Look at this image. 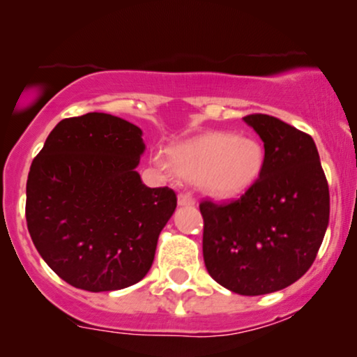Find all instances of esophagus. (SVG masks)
Masks as SVG:
<instances>
[{
  "label": "esophagus",
  "mask_w": 357,
  "mask_h": 357,
  "mask_svg": "<svg viewBox=\"0 0 357 357\" xmlns=\"http://www.w3.org/2000/svg\"><path fill=\"white\" fill-rule=\"evenodd\" d=\"M195 203H197V202H195V198L192 197V195H188V193H180L178 195V204H180V206H193Z\"/></svg>",
  "instance_id": "esophagus-1"
}]
</instances>
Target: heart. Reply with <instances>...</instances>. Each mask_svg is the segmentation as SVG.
<instances>
[{
  "mask_svg": "<svg viewBox=\"0 0 357 357\" xmlns=\"http://www.w3.org/2000/svg\"><path fill=\"white\" fill-rule=\"evenodd\" d=\"M266 153L257 138L209 131L169 151V164L180 178L197 182L204 193L232 198L247 192L265 169ZM159 167H167L155 159Z\"/></svg>",
  "mask_w": 357,
  "mask_h": 357,
  "instance_id": "heart-1",
  "label": "heart"
}]
</instances>
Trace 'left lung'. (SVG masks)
<instances>
[{
  "mask_svg": "<svg viewBox=\"0 0 357 357\" xmlns=\"http://www.w3.org/2000/svg\"><path fill=\"white\" fill-rule=\"evenodd\" d=\"M266 153L260 178L232 202L203 199V258L211 278L242 296L284 289L307 273L330 219V192L310 135L243 116Z\"/></svg>",
  "mask_w": 357,
  "mask_h": 357,
  "instance_id": "8db88e82",
  "label": "left lung"
}]
</instances>
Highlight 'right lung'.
Instances as JSON below:
<instances>
[{
	"label": "right lung",
	"instance_id": "add662e5",
	"mask_svg": "<svg viewBox=\"0 0 357 357\" xmlns=\"http://www.w3.org/2000/svg\"><path fill=\"white\" fill-rule=\"evenodd\" d=\"M143 131L119 116L58 123L32 160L26 219L33 245L68 284L116 291L143 280L177 208L172 188H149L136 167Z\"/></svg>",
	"mask_w": 357,
	"mask_h": 357
}]
</instances>
